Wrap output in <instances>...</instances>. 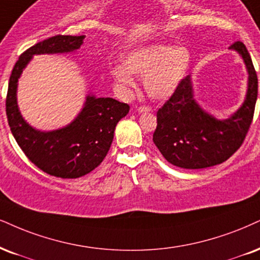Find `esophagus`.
Listing matches in <instances>:
<instances>
[{
    "instance_id": "34e87169",
    "label": "esophagus",
    "mask_w": 260,
    "mask_h": 260,
    "mask_svg": "<svg viewBox=\"0 0 260 260\" xmlns=\"http://www.w3.org/2000/svg\"><path fill=\"white\" fill-rule=\"evenodd\" d=\"M150 111H152V108L148 107V106H140V107L137 108V112H139V113H148Z\"/></svg>"
}]
</instances>
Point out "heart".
Instances as JSON below:
<instances>
[{"mask_svg":"<svg viewBox=\"0 0 260 260\" xmlns=\"http://www.w3.org/2000/svg\"><path fill=\"white\" fill-rule=\"evenodd\" d=\"M123 62L124 67H113L111 71L118 85L133 88L135 82L131 75L145 76V88L150 98L166 100L187 75L190 54L184 47L152 44L129 53Z\"/></svg>","mask_w":260,"mask_h":260,"instance_id":"b5f03b06","label":"heart"}]
</instances>
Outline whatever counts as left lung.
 I'll list each match as a JSON object with an SVG mask.
<instances>
[{
  "instance_id": "1",
  "label": "left lung",
  "mask_w": 260,
  "mask_h": 260,
  "mask_svg": "<svg viewBox=\"0 0 260 260\" xmlns=\"http://www.w3.org/2000/svg\"><path fill=\"white\" fill-rule=\"evenodd\" d=\"M229 49L236 50L245 61L248 86L241 107L228 119L219 120L205 112L193 95L190 76L156 113L153 141L170 164L182 169H205L222 164L241 147L254 114L258 78L251 55L242 42Z\"/></svg>"
}]
</instances>
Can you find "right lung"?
Instances as JSON below:
<instances>
[{
	"instance_id": "1",
	"label": "right lung",
	"mask_w": 260,
	"mask_h": 260,
	"mask_svg": "<svg viewBox=\"0 0 260 260\" xmlns=\"http://www.w3.org/2000/svg\"><path fill=\"white\" fill-rule=\"evenodd\" d=\"M84 37L57 35L38 42L19 56L8 83L6 113L13 136L31 162L55 177L78 178L98 168L110 150L115 125L130 110L112 98L88 95L81 113L61 129L40 131L22 118L17 102L18 79L32 56L75 52Z\"/></svg>"
}]
</instances>
